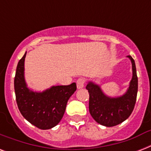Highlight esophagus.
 <instances>
[{
  "instance_id": "obj_1",
  "label": "esophagus",
  "mask_w": 151,
  "mask_h": 151,
  "mask_svg": "<svg viewBox=\"0 0 151 151\" xmlns=\"http://www.w3.org/2000/svg\"><path fill=\"white\" fill-rule=\"evenodd\" d=\"M84 85H85V79L83 78H79L77 81V88L78 89H81L84 88Z\"/></svg>"
}]
</instances>
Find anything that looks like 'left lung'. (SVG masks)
<instances>
[{"label": "left lung", "instance_id": "8db88e82", "mask_svg": "<svg viewBox=\"0 0 151 151\" xmlns=\"http://www.w3.org/2000/svg\"><path fill=\"white\" fill-rule=\"evenodd\" d=\"M132 78L126 92L121 96H108L99 85L88 81L86 89L89 93V112L93 119L106 127H112L124 122L131 115L136 104L138 91V78L136 64L131 55Z\"/></svg>", "mask_w": 151, "mask_h": 151}]
</instances>
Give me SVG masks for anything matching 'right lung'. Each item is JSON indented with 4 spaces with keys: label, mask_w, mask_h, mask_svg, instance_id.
<instances>
[{
    "label": "right lung",
    "mask_w": 151,
    "mask_h": 151,
    "mask_svg": "<svg viewBox=\"0 0 151 151\" xmlns=\"http://www.w3.org/2000/svg\"><path fill=\"white\" fill-rule=\"evenodd\" d=\"M18 63L14 87L18 107L25 119L38 129H50L63 117L66 103L77 89L76 83L52 86L43 92H34L27 87L25 80V58Z\"/></svg>",
    "instance_id": "1"
}]
</instances>
